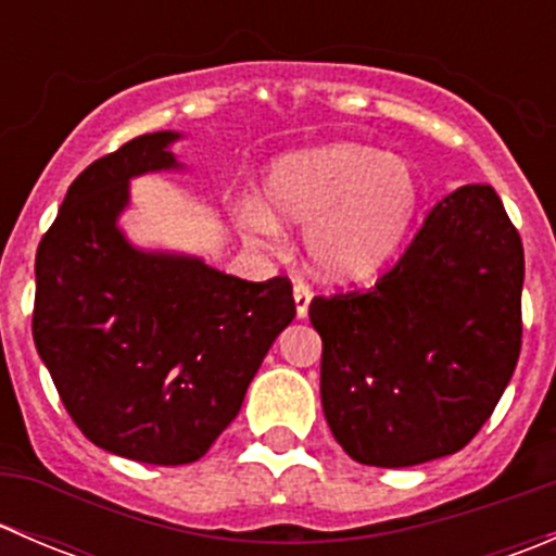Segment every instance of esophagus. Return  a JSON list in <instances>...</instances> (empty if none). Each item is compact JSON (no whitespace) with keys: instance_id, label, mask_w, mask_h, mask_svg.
<instances>
[{"instance_id":"esophagus-1","label":"esophagus","mask_w":556,"mask_h":556,"mask_svg":"<svg viewBox=\"0 0 556 556\" xmlns=\"http://www.w3.org/2000/svg\"><path fill=\"white\" fill-rule=\"evenodd\" d=\"M293 299H295V314H299V319H304L306 314H309V304H312L309 285L295 282L293 285Z\"/></svg>"}]
</instances>
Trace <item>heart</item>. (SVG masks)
<instances>
[{
    "instance_id": "b5f03b06",
    "label": "heart",
    "mask_w": 556,
    "mask_h": 556,
    "mask_svg": "<svg viewBox=\"0 0 556 556\" xmlns=\"http://www.w3.org/2000/svg\"><path fill=\"white\" fill-rule=\"evenodd\" d=\"M266 204L250 199L239 226L252 242L274 244L279 226L306 228V263L328 282H363L401 250L425 185L412 161L363 144L295 150L271 164Z\"/></svg>"
}]
</instances>
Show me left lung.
Masks as SVG:
<instances>
[{
  "label": "left lung",
  "mask_w": 556,
  "mask_h": 556,
  "mask_svg": "<svg viewBox=\"0 0 556 556\" xmlns=\"http://www.w3.org/2000/svg\"><path fill=\"white\" fill-rule=\"evenodd\" d=\"M525 250L490 185H463L366 293L314 299L319 395L352 459L408 468L463 450L521 350Z\"/></svg>",
  "instance_id": "left-lung-1"
}]
</instances>
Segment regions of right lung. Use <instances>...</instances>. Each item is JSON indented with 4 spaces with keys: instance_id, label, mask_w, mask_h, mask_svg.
<instances>
[{
    "instance_id": "add662e5",
    "label": "right lung",
    "mask_w": 556,
    "mask_h": 556,
    "mask_svg": "<svg viewBox=\"0 0 556 556\" xmlns=\"http://www.w3.org/2000/svg\"><path fill=\"white\" fill-rule=\"evenodd\" d=\"M179 139L144 134L93 161L66 190L35 263L31 333L66 412L104 452L150 465L204 457L295 317L285 277L247 282L126 237L131 179L182 172Z\"/></svg>"
}]
</instances>
